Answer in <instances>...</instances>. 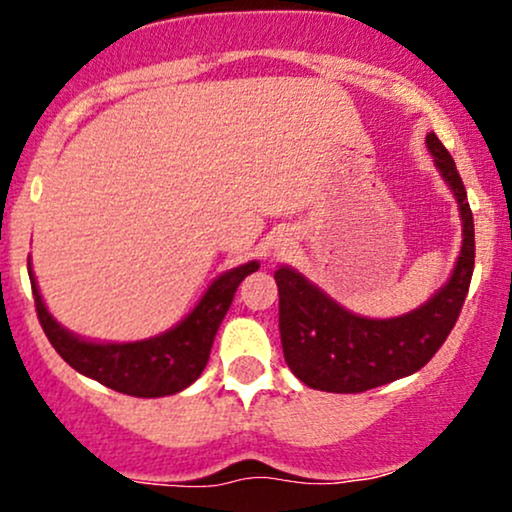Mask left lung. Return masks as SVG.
<instances>
[{
	"instance_id": "left-lung-1",
	"label": "left lung",
	"mask_w": 512,
	"mask_h": 512,
	"mask_svg": "<svg viewBox=\"0 0 512 512\" xmlns=\"http://www.w3.org/2000/svg\"><path fill=\"white\" fill-rule=\"evenodd\" d=\"M462 214V252L448 284L414 313L368 320L334 303L289 267L274 272L284 358L298 380L322 392H366L424 368L443 346L474 272V219L460 173L436 134L426 137Z\"/></svg>"
}]
</instances>
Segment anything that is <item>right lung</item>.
Returning a JSON list of instances; mask_svg holds the SVG:
<instances>
[{
    "instance_id": "1",
    "label": "right lung",
    "mask_w": 512,
    "mask_h": 512,
    "mask_svg": "<svg viewBox=\"0 0 512 512\" xmlns=\"http://www.w3.org/2000/svg\"><path fill=\"white\" fill-rule=\"evenodd\" d=\"M257 269L260 264L248 262L219 276L197 308L175 330L134 344H93L62 330L43 305L31 269L28 276L40 327L69 366L122 395L166 397L185 390L202 375L216 330L231 308L240 281Z\"/></svg>"
}]
</instances>
